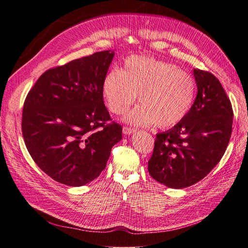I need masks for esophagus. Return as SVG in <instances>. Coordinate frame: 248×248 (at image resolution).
Listing matches in <instances>:
<instances>
[{"instance_id": "1", "label": "esophagus", "mask_w": 248, "mask_h": 248, "mask_svg": "<svg viewBox=\"0 0 248 248\" xmlns=\"http://www.w3.org/2000/svg\"><path fill=\"white\" fill-rule=\"evenodd\" d=\"M137 130L134 128H131V127H123V133L126 134V136H130V134L134 133Z\"/></svg>"}]
</instances>
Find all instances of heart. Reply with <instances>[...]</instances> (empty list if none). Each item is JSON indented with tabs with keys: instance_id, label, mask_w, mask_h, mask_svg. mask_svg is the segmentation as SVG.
<instances>
[{
	"instance_id": "b5f03b06",
	"label": "heart",
	"mask_w": 248,
	"mask_h": 248,
	"mask_svg": "<svg viewBox=\"0 0 248 248\" xmlns=\"http://www.w3.org/2000/svg\"><path fill=\"white\" fill-rule=\"evenodd\" d=\"M102 91L114 114L128 109L140 94L141 103L125 115L127 123L169 128L188 115L196 97V81L174 64L133 56L125 60L121 70L112 69L104 77Z\"/></svg>"
}]
</instances>
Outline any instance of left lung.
<instances>
[{
  "instance_id": "left-lung-1",
  "label": "left lung",
  "mask_w": 248,
  "mask_h": 248,
  "mask_svg": "<svg viewBox=\"0 0 248 248\" xmlns=\"http://www.w3.org/2000/svg\"><path fill=\"white\" fill-rule=\"evenodd\" d=\"M198 94L181 122L157 133L148 170L170 188H185L206 177L226 152L232 125V104L212 73L193 69Z\"/></svg>"
}]
</instances>
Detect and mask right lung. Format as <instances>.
Instances as JSON below:
<instances>
[{"label": "right lung", "instance_id": "right-lung-1", "mask_svg": "<svg viewBox=\"0 0 248 248\" xmlns=\"http://www.w3.org/2000/svg\"><path fill=\"white\" fill-rule=\"evenodd\" d=\"M103 50L44 72L30 90L21 129L33 160L55 181L82 186L106 169L122 127L110 120L102 82L114 59Z\"/></svg>", "mask_w": 248, "mask_h": 248}]
</instances>
